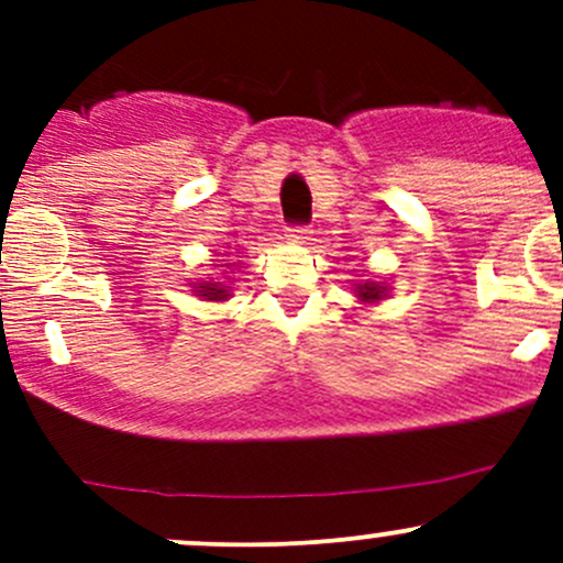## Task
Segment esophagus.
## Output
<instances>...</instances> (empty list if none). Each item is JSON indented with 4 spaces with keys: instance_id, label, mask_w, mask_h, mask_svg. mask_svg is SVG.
I'll return each mask as SVG.
<instances>
[{
    "instance_id": "esophagus-1",
    "label": "esophagus",
    "mask_w": 563,
    "mask_h": 563,
    "mask_svg": "<svg viewBox=\"0 0 563 563\" xmlns=\"http://www.w3.org/2000/svg\"><path fill=\"white\" fill-rule=\"evenodd\" d=\"M288 236H291L294 242H310L313 231H310L308 225H291V229H288Z\"/></svg>"
}]
</instances>
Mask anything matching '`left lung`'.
Returning a JSON list of instances; mask_svg holds the SVG:
<instances>
[{
	"mask_svg": "<svg viewBox=\"0 0 563 563\" xmlns=\"http://www.w3.org/2000/svg\"><path fill=\"white\" fill-rule=\"evenodd\" d=\"M356 297H360V302L365 305H373V302H382L384 297H387V283H378V280H365V283H356Z\"/></svg>",
	"mask_w": 563,
	"mask_h": 563,
	"instance_id": "obj_1",
	"label": "left lung"
}]
</instances>
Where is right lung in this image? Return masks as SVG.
Returning a JSON list of instances; mask_svg holds the SVG:
<instances>
[{
	"instance_id": "right-lung-1",
	"label": "right lung",
	"mask_w": 563,
	"mask_h": 563,
	"mask_svg": "<svg viewBox=\"0 0 563 563\" xmlns=\"http://www.w3.org/2000/svg\"><path fill=\"white\" fill-rule=\"evenodd\" d=\"M225 266H231V264H225ZM196 294L198 297H203V299H209V302H223V299H229L231 294H229V286H225V283H214V280H201V283H196Z\"/></svg>"
}]
</instances>
